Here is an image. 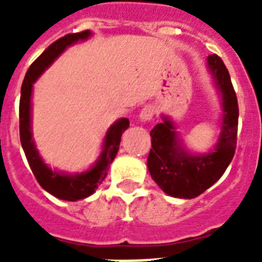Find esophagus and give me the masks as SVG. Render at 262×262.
Here are the masks:
<instances>
[{
	"label": "esophagus",
	"mask_w": 262,
	"mask_h": 262,
	"mask_svg": "<svg viewBox=\"0 0 262 262\" xmlns=\"http://www.w3.org/2000/svg\"><path fill=\"white\" fill-rule=\"evenodd\" d=\"M154 107L152 106H144L143 107V110L140 111V115H139V118L141 122H149L152 118H154Z\"/></svg>",
	"instance_id": "34e87169"
}]
</instances>
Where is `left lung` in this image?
<instances>
[{
  "mask_svg": "<svg viewBox=\"0 0 262 262\" xmlns=\"http://www.w3.org/2000/svg\"><path fill=\"white\" fill-rule=\"evenodd\" d=\"M207 71L220 102V132L217 141L207 152H193L177 132V125L166 114L151 130L152 148L148 170L166 194L191 200L209 189L231 163L236 147L238 102L223 61L216 54L207 58Z\"/></svg>",
  "mask_w": 262,
  "mask_h": 262,
  "instance_id": "8db88e82",
  "label": "left lung"
}]
</instances>
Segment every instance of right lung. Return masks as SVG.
Instances as JSON below:
<instances>
[{"instance_id": "1", "label": "right lung", "mask_w": 262, "mask_h": 262, "mask_svg": "<svg viewBox=\"0 0 262 262\" xmlns=\"http://www.w3.org/2000/svg\"><path fill=\"white\" fill-rule=\"evenodd\" d=\"M92 35L94 34L90 30L79 32V34H69L50 45L38 58L35 59V62L27 71L21 85L20 108H18L21 147L39 185L47 193H50L51 195H54L59 200H65V201H79V200L87 199L91 194H94L99 185L103 182V179L106 178L107 170L113 163V160L115 159V155L119 149L121 136L129 127V119L127 118H119L113 125H110L104 135V139H103L98 159L84 171L69 172L51 168L45 162L36 148L35 140L32 137L34 84L68 47L73 46L79 42H84V40L90 39Z\"/></svg>"}]
</instances>
